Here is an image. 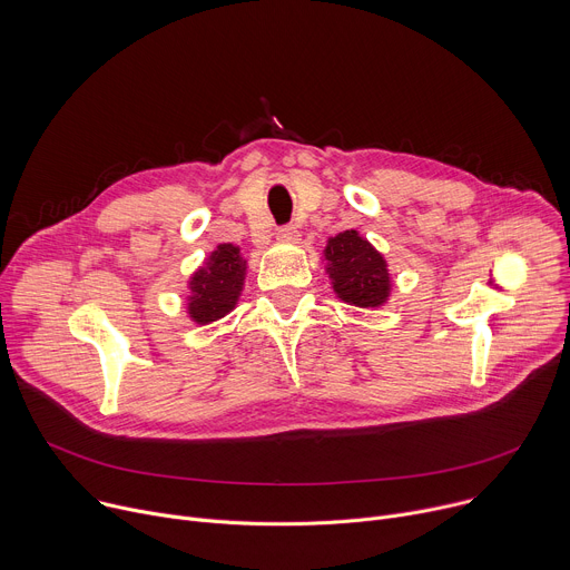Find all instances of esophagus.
I'll use <instances>...</instances> for the list:
<instances>
[{"instance_id":"34e87169","label":"esophagus","mask_w":570,"mask_h":570,"mask_svg":"<svg viewBox=\"0 0 570 570\" xmlns=\"http://www.w3.org/2000/svg\"><path fill=\"white\" fill-rule=\"evenodd\" d=\"M297 236H299V229L295 225L277 227V238L284 240V243H293V240H297Z\"/></svg>"}]
</instances>
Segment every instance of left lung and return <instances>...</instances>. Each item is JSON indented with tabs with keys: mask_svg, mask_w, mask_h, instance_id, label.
<instances>
[{
	"mask_svg": "<svg viewBox=\"0 0 570 570\" xmlns=\"http://www.w3.org/2000/svg\"><path fill=\"white\" fill-rule=\"evenodd\" d=\"M324 259L334 291L343 302L367 308L381 306L390 297L387 264L356 229L332 236L324 248Z\"/></svg>",
	"mask_w": 570,
	"mask_h": 570,
	"instance_id": "1",
	"label": "left lung"
}]
</instances>
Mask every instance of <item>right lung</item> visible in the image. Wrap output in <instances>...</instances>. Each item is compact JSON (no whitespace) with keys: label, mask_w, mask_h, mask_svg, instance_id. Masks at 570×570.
Listing matches in <instances>:
<instances>
[{"label":"right lung","mask_w":570,"mask_h":570,"mask_svg":"<svg viewBox=\"0 0 570 570\" xmlns=\"http://www.w3.org/2000/svg\"><path fill=\"white\" fill-rule=\"evenodd\" d=\"M243 279H246V259L232 243H220L205 266L189 279V317L198 324H209L227 315L238 302Z\"/></svg>","instance_id":"1"}]
</instances>
